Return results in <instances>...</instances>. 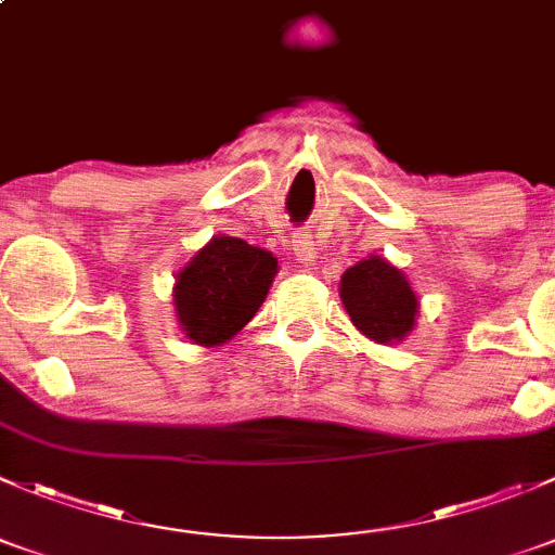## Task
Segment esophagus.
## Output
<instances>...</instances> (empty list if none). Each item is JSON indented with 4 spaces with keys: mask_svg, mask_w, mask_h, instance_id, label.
I'll return each instance as SVG.
<instances>
[{
    "mask_svg": "<svg viewBox=\"0 0 555 555\" xmlns=\"http://www.w3.org/2000/svg\"><path fill=\"white\" fill-rule=\"evenodd\" d=\"M293 255L298 257V262H304V266H311V262L317 260V242H313L311 233H295Z\"/></svg>",
    "mask_w": 555,
    "mask_h": 555,
    "instance_id": "esophagus-1",
    "label": "esophagus"
}]
</instances>
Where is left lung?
I'll return each mask as SVG.
<instances>
[{"instance_id": "1", "label": "left lung", "mask_w": 555, "mask_h": 555, "mask_svg": "<svg viewBox=\"0 0 555 555\" xmlns=\"http://www.w3.org/2000/svg\"><path fill=\"white\" fill-rule=\"evenodd\" d=\"M340 300L354 327L376 344H400L416 324L418 300L400 268L371 255L340 279Z\"/></svg>"}]
</instances>
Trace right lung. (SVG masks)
<instances>
[{
	"label": "right lung",
	"mask_w": 555,
	"mask_h": 555,
	"mask_svg": "<svg viewBox=\"0 0 555 555\" xmlns=\"http://www.w3.org/2000/svg\"><path fill=\"white\" fill-rule=\"evenodd\" d=\"M279 262L271 251L233 236H215L173 284V311L184 338L220 346L255 317L271 289Z\"/></svg>",
	"instance_id": "obj_1"
}]
</instances>
